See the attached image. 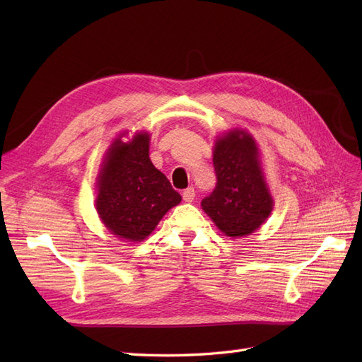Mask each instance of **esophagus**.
I'll list each match as a JSON object with an SVG mask.
<instances>
[{
	"instance_id": "obj_1",
	"label": "esophagus",
	"mask_w": 362,
	"mask_h": 362,
	"mask_svg": "<svg viewBox=\"0 0 362 362\" xmlns=\"http://www.w3.org/2000/svg\"><path fill=\"white\" fill-rule=\"evenodd\" d=\"M182 199H184L185 202H192V201L194 199V189H193V187L185 189V190L182 192Z\"/></svg>"
}]
</instances>
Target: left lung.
I'll return each instance as SVG.
<instances>
[{
	"label": "left lung",
	"instance_id": "obj_1",
	"mask_svg": "<svg viewBox=\"0 0 362 362\" xmlns=\"http://www.w3.org/2000/svg\"><path fill=\"white\" fill-rule=\"evenodd\" d=\"M213 164L216 189L202 199V210L228 237L252 234L273 210L254 137L245 129H233L218 137Z\"/></svg>",
	"mask_w": 362,
	"mask_h": 362
}]
</instances>
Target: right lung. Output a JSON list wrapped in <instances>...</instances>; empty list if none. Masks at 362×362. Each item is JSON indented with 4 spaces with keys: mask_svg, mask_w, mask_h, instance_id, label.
<instances>
[{
    "mask_svg": "<svg viewBox=\"0 0 362 362\" xmlns=\"http://www.w3.org/2000/svg\"><path fill=\"white\" fill-rule=\"evenodd\" d=\"M119 136L107 151L98 177L96 211L105 228L128 242H141L161 217L181 202L149 158V134L137 133L128 144Z\"/></svg>",
    "mask_w": 362,
    "mask_h": 362,
    "instance_id": "add662e5",
    "label": "right lung"
}]
</instances>
